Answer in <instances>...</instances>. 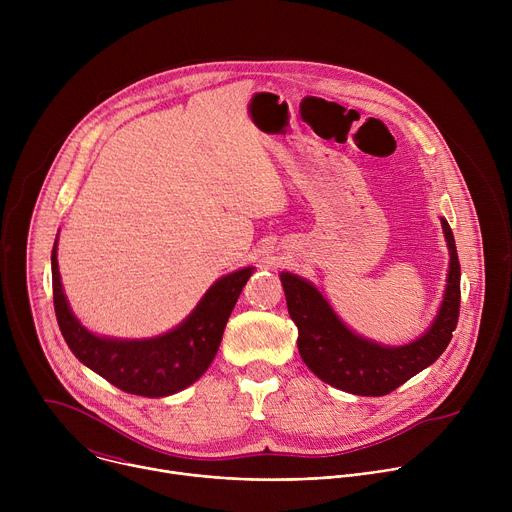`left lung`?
I'll return each instance as SVG.
<instances>
[{
	"mask_svg": "<svg viewBox=\"0 0 512 512\" xmlns=\"http://www.w3.org/2000/svg\"><path fill=\"white\" fill-rule=\"evenodd\" d=\"M440 221L450 251L444 298L427 330L401 346L356 334L312 281L289 271L279 273L289 318L298 326L300 356L318 379L352 395L381 397L442 356L460 316V261L452 229L444 216Z\"/></svg>",
	"mask_w": 512,
	"mask_h": 512,
	"instance_id": "left-lung-1",
	"label": "left lung"
}]
</instances>
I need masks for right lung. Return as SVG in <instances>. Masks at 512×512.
Returning a JSON list of instances; mask_svg holds the SVG:
<instances>
[{
	"mask_svg": "<svg viewBox=\"0 0 512 512\" xmlns=\"http://www.w3.org/2000/svg\"><path fill=\"white\" fill-rule=\"evenodd\" d=\"M58 237L52 247V294L60 332L85 367L141 397H168L196 383L221 346L229 316L255 267L218 277L196 308L172 330L152 338H113L91 332L70 310L58 271Z\"/></svg>",
	"mask_w": 512,
	"mask_h": 512,
	"instance_id": "add662e5",
	"label": "right lung"
}]
</instances>
